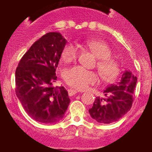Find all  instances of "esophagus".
<instances>
[{
  "mask_svg": "<svg viewBox=\"0 0 152 152\" xmlns=\"http://www.w3.org/2000/svg\"><path fill=\"white\" fill-rule=\"evenodd\" d=\"M77 92L78 91L76 89H73V88H69V89H68V94H69V96H73V95H76Z\"/></svg>",
  "mask_w": 152,
  "mask_h": 152,
  "instance_id": "obj_1",
  "label": "esophagus"
}]
</instances>
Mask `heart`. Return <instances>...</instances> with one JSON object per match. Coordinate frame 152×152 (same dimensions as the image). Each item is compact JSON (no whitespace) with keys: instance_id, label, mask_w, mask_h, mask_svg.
<instances>
[{"instance_id":"1","label":"heart","mask_w":152,"mask_h":152,"mask_svg":"<svg viewBox=\"0 0 152 152\" xmlns=\"http://www.w3.org/2000/svg\"><path fill=\"white\" fill-rule=\"evenodd\" d=\"M86 46L98 59L97 69L102 79L106 82L113 81L120 74V69L118 63L110 58L112 51L110 47L104 42L95 39L86 41ZM78 55L79 48L73 43L66 44L61 52V58L65 63L76 61ZM64 79L68 85L79 90L86 89L90 85L95 84L98 81L96 73L79 66H73L66 70Z\"/></svg>"}]
</instances>
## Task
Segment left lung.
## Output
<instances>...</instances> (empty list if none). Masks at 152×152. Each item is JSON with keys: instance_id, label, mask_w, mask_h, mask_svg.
I'll use <instances>...</instances> for the list:
<instances>
[{"instance_id": "8db88e82", "label": "left lung", "mask_w": 152, "mask_h": 152, "mask_svg": "<svg viewBox=\"0 0 152 152\" xmlns=\"http://www.w3.org/2000/svg\"><path fill=\"white\" fill-rule=\"evenodd\" d=\"M136 83L137 78L132 72L124 71L118 83L104 90L106 98L96 97L92 107L88 110L91 118L100 124L118 121L130 110Z\"/></svg>"}]
</instances>
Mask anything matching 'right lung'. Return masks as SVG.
Here are the masks:
<instances>
[{"mask_svg":"<svg viewBox=\"0 0 152 152\" xmlns=\"http://www.w3.org/2000/svg\"><path fill=\"white\" fill-rule=\"evenodd\" d=\"M66 44L60 32H48L31 46L16 67V96L27 114L42 124L59 121L70 102L64 87L53 86Z\"/></svg>","mask_w":152,"mask_h":152,"instance_id":"obj_1","label":"right lung"}]
</instances>
